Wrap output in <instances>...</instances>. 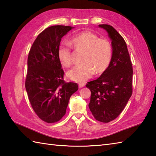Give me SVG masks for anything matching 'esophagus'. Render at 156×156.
Segmentation results:
<instances>
[{"instance_id":"1","label":"esophagus","mask_w":156,"mask_h":156,"mask_svg":"<svg viewBox=\"0 0 156 156\" xmlns=\"http://www.w3.org/2000/svg\"><path fill=\"white\" fill-rule=\"evenodd\" d=\"M84 86H85V84L84 83V82H80V83H79V87H80V88L84 87Z\"/></svg>"}]
</instances>
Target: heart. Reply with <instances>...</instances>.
Returning <instances> with one entry per match:
<instances>
[{"label":"heart","mask_w":156,"mask_h":156,"mask_svg":"<svg viewBox=\"0 0 156 156\" xmlns=\"http://www.w3.org/2000/svg\"><path fill=\"white\" fill-rule=\"evenodd\" d=\"M69 42L75 48L84 49L82 64H76L67 72L68 78L80 82L87 80L94 74L101 73L108 68L112 58V46L107 39H101L90 31H83L72 35ZM58 56L61 64L68 67L73 62L71 47L64 41L59 45Z\"/></svg>","instance_id":"heart-1"}]
</instances>
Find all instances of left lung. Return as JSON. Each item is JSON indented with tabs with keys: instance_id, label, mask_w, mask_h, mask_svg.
I'll return each instance as SVG.
<instances>
[{
	"instance_id": "8db88e82",
	"label": "left lung",
	"mask_w": 156,
	"mask_h": 156,
	"mask_svg": "<svg viewBox=\"0 0 156 156\" xmlns=\"http://www.w3.org/2000/svg\"><path fill=\"white\" fill-rule=\"evenodd\" d=\"M111 40L112 58L101 76L86 85L91 91L89 108L97 121L108 122L121 114L132 94L133 68L127 44L109 25H99Z\"/></svg>"
}]
</instances>
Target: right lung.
Instances as JSON below:
<instances>
[{
	"mask_svg": "<svg viewBox=\"0 0 156 156\" xmlns=\"http://www.w3.org/2000/svg\"><path fill=\"white\" fill-rule=\"evenodd\" d=\"M74 28L64 25L46 28L29 53L25 88L35 113L48 123L64 117L70 97L78 90L76 83L64 82V72L58 56L62 38Z\"/></svg>",
	"mask_w": 156,
	"mask_h": 156,
	"instance_id": "right-lung-1",
	"label": "right lung"
}]
</instances>
